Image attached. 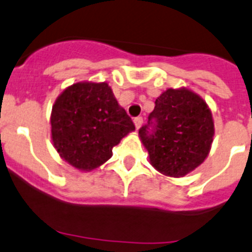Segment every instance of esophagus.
I'll return each mask as SVG.
<instances>
[{
	"label": "esophagus",
	"mask_w": 252,
	"mask_h": 252,
	"mask_svg": "<svg viewBox=\"0 0 252 252\" xmlns=\"http://www.w3.org/2000/svg\"><path fill=\"white\" fill-rule=\"evenodd\" d=\"M133 124H134V126H136V128L138 129L139 127L142 126V124H143V119H142L141 116H138V118H134L133 119Z\"/></svg>",
	"instance_id": "1"
}]
</instances>
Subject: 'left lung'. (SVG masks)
Wrapping results in <instances>:
<instances>
[{"label": "left lung", "mask_w": 252, "mask_h": 252, "mask_svg": "<svg viewBox=\"0 0 252 252\" xmlns=\"http://www.w3.org/2000/svg\"><path fill=\"white\" fill-rule=\"evenodd\" d=\"M151 164L171 178L185 176L211 151L214 123L206 101L190 89H166L138 131Z\"/></svg>", "instance_id": "obj_1"}]
</instances>
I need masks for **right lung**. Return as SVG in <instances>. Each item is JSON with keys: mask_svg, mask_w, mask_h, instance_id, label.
Wrapping results in <instances>:
<instances>
[{"mask_svg": "<svg viewBox=\"0 0 252 252\" xmlns=\"http://www.w3.org/2000/svg\"><path fill=\"white\" fill-rule=\"evenodd\" d=\"M50 123L57 153L83 171L109 160L114 147L134 129L105 82H79L64 89L52 106Z\"/></svg>", "mask_w": 252, "mask_h": 252, "instance_id": "add662e5", "label": "right lung"}]
</instances>
